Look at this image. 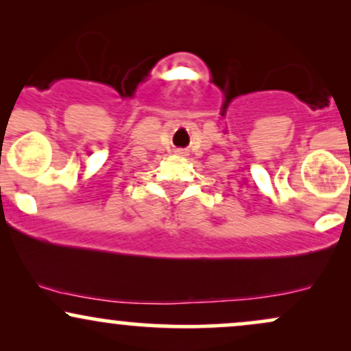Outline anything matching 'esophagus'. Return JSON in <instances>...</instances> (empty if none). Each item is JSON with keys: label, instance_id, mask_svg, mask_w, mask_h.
Instances as JSON below:
<instances>
[{"label": "esophagus", "instance_id": "obj_1", "mask_svg": "<svg viewBox=\"0 0 351 351\" xmlns=\"http://www.w3.org/2000/svg\"><path fill=\"white\" fill-rule=\"evenodd\" d=\"M178 153H180V155H183V153H184V152H181V150H180V152H178Z\"/></svg>", "mask_w": 351, "mask_h": 351}]
</instances>
